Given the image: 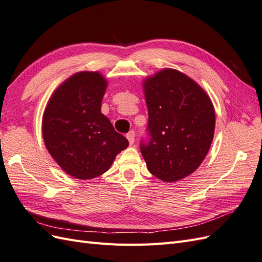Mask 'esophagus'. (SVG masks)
<instances>
[{"label":"esophagus","mask_w":262,"mask_h":262,"mask_svg":"<svg viewBox=\"0 0 262 262\" xmlns=\"http://www.w3.org/2000/svg\"><path fill=\"white\" fill-rule=\"evenodd\" d=\"M134 137H136V132H134L133 130H131V131L126 133V139H128L130 145H132L134 143Z\"/></svg>","instance_id":"34e87169"}]
</instances>
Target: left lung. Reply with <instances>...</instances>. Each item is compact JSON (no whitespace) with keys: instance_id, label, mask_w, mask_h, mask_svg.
Listing matches in <instances>:
<instances>
[{"instance_id":"1","label":"left lung","mask_w":262,"mask_h":262,"mask_svg":"<svg viewBox=\"0 0 262 262\" xmlns=\"http://www.w3.org/2000/svg\"><path fill=\"white\" fill-rule=\"evenodd\" d=\"M147 140L140 149L149 172L166 182L192 173L211 146L215 113L201 87L179 71L165 69L144 83Z\"/></svg>"}]
</instances>
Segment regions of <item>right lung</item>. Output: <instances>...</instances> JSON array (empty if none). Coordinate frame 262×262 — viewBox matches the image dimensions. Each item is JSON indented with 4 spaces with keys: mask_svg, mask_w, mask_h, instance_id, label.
Wrapping results in <instances>:
<instances>
[{
    "mask_svg": "<svg viewBox=\"0 0 262 262\" xmlns=\"http://www.w3.org/2000/svg\"><path fill=\"white\" fill-rule=\"evenodd\" d=\"M106 86L97 72L76 73L58 87L45 110L47 149L63 170L77 179L102 175L129 145L100 112Z\"/></svg>",
    "mask_w": 262,
    "mask_h": 262,
    "instance_id": "right-lung-1",
    "label": "right lung"
}]
</instances>
